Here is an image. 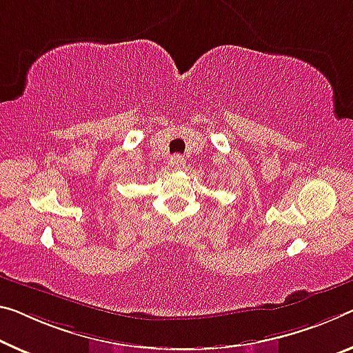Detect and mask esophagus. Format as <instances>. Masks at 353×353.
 Masks as SVG:
<instances>
[{"instance_id":"1","label":"esophagus","mask_w":353,"mask_h":353,"mask_svg":"<svg viewBox=\"0 0 353 353\" xmlns=\"http://www.w3.org/2000/svg\"><path fill=\"white\" fill-rule=\"evenodd\" d=\"M169 164H170V167L173 170H180V169H183L184 167V159L181 158L180 154H175V156H172V158L169 159Z\"/></svg>"}]
</instances>
